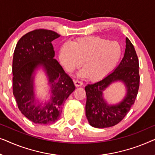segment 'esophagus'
Masks as SVG:
<instances>
[{
    "label": "esophagus",
    "instance_id": "1",
    "mask_svg": "<svg viewBox=\"0 0 155 155\" xmlns=\"http://www.w3.org/2000/svg\"><path fill=\"white\" fill-rule=\"evenodd\" d=\"M74 85H75L76 87L81 86L83 85V83L81 81H78V80L74 81Z\"/></svg>",
    "mask_w": 155,
    "mask_h": 155
}]
</instances>
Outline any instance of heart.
<instances>
[{
    "label": "heart",
    "mask_w": 155,
    "mask_h": 155,
    "mask_svg": "<svg viewBox=\"0 0 155 155\" xmlns=\"http://www.w3.org/2000/svg\"><path fill=\"white\" fill-rule=\"evenodd\" d=\"M122 54L117 41L99 36L80 38L72 43H64L61 48L59 60L67 71H72L81 65L80 77L100 80L117 66Z\"/></svg>",
    "instance_id": "b5f03b06"
}]
</instances>
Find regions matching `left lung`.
<instances>
[{"label": "left lung", "instance_id": "left-lung-1", "mask_svg": "<svg viewBox=\"0 0 155 155\" xmlns=\"http://www.w3.org/2000/svg\"><path fill=\"white\" fill-rule=\"evenodd\" d=\"M139 63L134 46L126 38L124 58L118 67L103 79L85 87L86 93V116L95 128L111 127L123 119L134 104L140 84ZM123 82L127 95L119 104L109 105L103 97V91L112 82Z\"/></svg>", "mask_w": 155, "mask_h": 155}]
</instances>
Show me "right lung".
I'll return each mask as SVG.
<instances>
[{
  "instance_id": "right-lung-1",
  "label": "right lung",
  "mask_w": 155,
  "mask_h": 155,
  "mask_svg": "<svg viewBox=\"0 0 155 155\" xmlns=\"http://www.w3.org/2000/svg\"><path fill=\"white\" fill-rule=\"evenodd\" d=\"M56 32L36 29L26 34L15 47L12 60L13 95L21 114L35 124L55 123L62 106L75 90L71 78L55 59L52 41L60 37ZM42 66L49 78L51 97L44 104L35 100L34 71Z\"/></svg>"
}]
</instances>
